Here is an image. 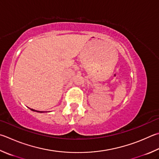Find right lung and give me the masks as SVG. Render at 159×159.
Here are the masks:
<instances>
[{"instance_id": "add662e5", "label": "right lung", "mask_w": 159, "mask_h": 159, "mask_svg": "<svg viewBox=\"0 0 159 159\" xmlns=\"http://www.w3.org/2000/svg\"><path fill=\"white\" fill-rule=\"evenodd\" d=\"M30 110H31V111H36L37 112H44L43 111H36V110H34V109H32V108H30Z\"/></svg>"}]
</instances>
